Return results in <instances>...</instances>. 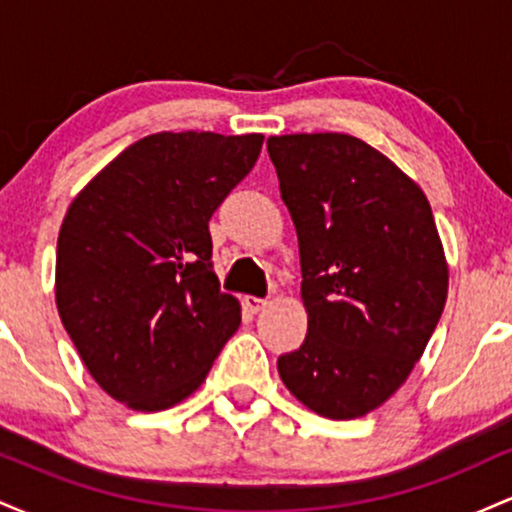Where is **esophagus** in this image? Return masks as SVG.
I'll use <instances>...</instances> for the list:
<instances>
[{
    "label": "esophagus",
    "mask_w": 512,
    "mask_h": 512,
    "mask_svg": "<svg viewBox=\"0 0 512 512\" xmlns=\"http://www.w3.org/2000/svg\"><path fill=\"white\" fill-rule=\"evenodd\" d=\"M243 303H245V308H248L252 315H257L264 308V305H267V301H264V298H255V296H245Z\"/></svg>",
    "instance_id": "34e87169"
}]
</instances>
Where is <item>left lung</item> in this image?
<instances>
[{
    "mask_svg": "<svg viewBox=\"0 0 512 512\" xmlns=\"http://www.w3.org/2000/svg\"><path fill=\"white\" fill-rule=\"evenodd\" d=\"M267 151L298 233L308 310L305 342L276 368L315 414L356 419L402 387L445 308L431 204L351 134L269 137Z\"/></svg>",
    "mask_w": 512,
    "mask_h": 512,
    "instance_id": "left-lung-1",
    "label": "left lung"
}]
</instances>
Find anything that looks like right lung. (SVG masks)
Returning a JSON list of instances; mask_svg holds the SVG:
<instances>
[{
	"label": "right lung",
	"instance_id": "1",
	"mask_svg": "<svg viewBox=\"0 0 512 512\" xmlns=\"http://www.w3.org/2000/svg\"><path fill=\"white\" fill-rule=\"evenodd\" d=\"M262 134L158 132L76 195L57 238L62 325L98 385L137 411L190 397L240 325L209 219L255 166Z\"/></svg>",
	"mask_w": 512,
	"mask_h": 512
}]
</instances>
